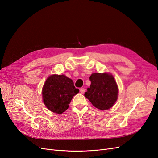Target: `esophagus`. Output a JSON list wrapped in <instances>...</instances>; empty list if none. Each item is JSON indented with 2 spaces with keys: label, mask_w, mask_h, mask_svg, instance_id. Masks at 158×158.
<instances>
[{
  "label": "esophagus",
  "mask_w": 158,
  "mask_h": 158,
  "mask_svg": "<svg viewBox=\"0 0 158 158\" xmlns=\"http://www.w3.org/2000/svg\"><path fill=\"white\" fill-rule=\"evenodd\" d=\"M80 92L81 94H84L85 92V89L84 88H80Z\"/></svg>",
  "instance_id": "34e87169"
}]
</instances>
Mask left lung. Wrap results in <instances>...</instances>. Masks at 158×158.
<instances>
[{"instance_id": "left-lung-1", "label": "left lung", "mask_w": 158, "mask_h": 158, "mask_svg": "<svg viewBox=\"0 0 158 158\" xmlns=\"http://www.w3.org/2000/svg\"><path fill=\"white\" fill-rule=\"evenodd\" d=\"M90 87L84 94L93 106L100 110L113 107L118 98V86L113 76L109 73H93Z\"/></svg>"}]
</instances>
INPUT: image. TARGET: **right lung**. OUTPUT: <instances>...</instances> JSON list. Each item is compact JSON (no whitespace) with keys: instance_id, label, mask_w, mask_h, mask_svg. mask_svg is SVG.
<instances>
[{"instance_id":"obj_1","label":"right lung","mask_w":158,"mask_h":158,"mask_svg":"<svg viewBox=\"0 0 158 158\" xmlns=\"http://www.w3.org/2000/svg\"><path fill=\"white\" fill-rule=\"evenodd\" d=\"M79 92L73 81L65 75L53 74L46 80L42 89L45 106L51 111L61 114L69 107L73 96Z\"/></svg>"}]
</instances>
